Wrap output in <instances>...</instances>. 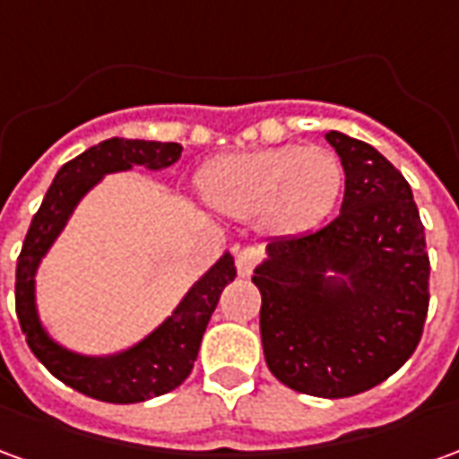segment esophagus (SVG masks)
Segmentation results:
<instances>
[{
	"label": "esophagus",
	"instance_id": "1",
	"mask_svg": "<svg viewBox=\"0 0 459 459\" xmlns=\"http://www.w3.org/2000/svg\"><path fill=\"white\" fill-rule=\"evenodd\" d=\"M260 260H263V253L258 248H243L238 250V255H236V270H238L240 278H248L250 273L255 270Z\"/></svg>",
	"mask_w": 459,
	"mask_h": 459
}]
</instances>
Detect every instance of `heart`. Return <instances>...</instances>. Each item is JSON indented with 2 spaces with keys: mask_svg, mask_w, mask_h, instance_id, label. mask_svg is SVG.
<instances>
[{
  "mask_svg": "<svg viewBox=\"0 0 459 459\" xmlns=\"http://www.w3.org/2000/svg\"><path fill=\"white\" fill-rule=\"evenodd\" d=\"M201 191L213 209L233 219H253L268 233H305L334 209L344 169L325 147H268L209 161Z\"/></svg>",
  "mask_w": 459,
  "mask_h": 459,
  "instance_id": "obj_1",
  "label": "heart"
}]
</instances>
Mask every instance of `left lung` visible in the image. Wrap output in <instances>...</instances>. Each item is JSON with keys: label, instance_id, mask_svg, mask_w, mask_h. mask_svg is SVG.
I'll return each mask as SVG.
<instances>
[{"label": "left lung", "instance_id": "left-lung-1", "mask_svg": "<svg viewBox=\"0 0 459 459\" xmlns=\"http://www.w3.org/2000/svg\"><path fill=\"white\" fill-rule=\"evenodd\" d=\"M344 167L337 219L268 243L253 282L273 376L299 394H364L411 359L430 302V260L411 184L381 152L327 132ZM332 269L346 281L324 278Z\"/></svg>", "mask_w": 459, "mask_h": 459}]
</instances>
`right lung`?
Listing matches in <instances>:
<instances>
[{"instance_id": "1", "label": "right lung", "mask_w": 459, "mask_h": 459, "mask_svg": "<svg viewBox=\"0 0 459 459\" xmlns=\"http://www.w3.org/2000/svg\"><path fill=\"white\" fill-rule=\"evenodd\" d=\"M179 157L181 144L177 142L110 137L78 154L75 160L65 161L46 191L41 209L34 213L16 260V317L29 349L58 381L105 403H140L154 395L169 394L186 381L221 292L236 280V263L226 253L189 290V295L181 299L179 307L161 327L154 329L137 346L110 359L71 354L46 337L36 317L34 273L39 260L44 258L46 250L51 248L56 236L65 226L75 204L100 181V177L110 171L132 169L137 164L164 169Z\"/></svg>"}]
</instances>
